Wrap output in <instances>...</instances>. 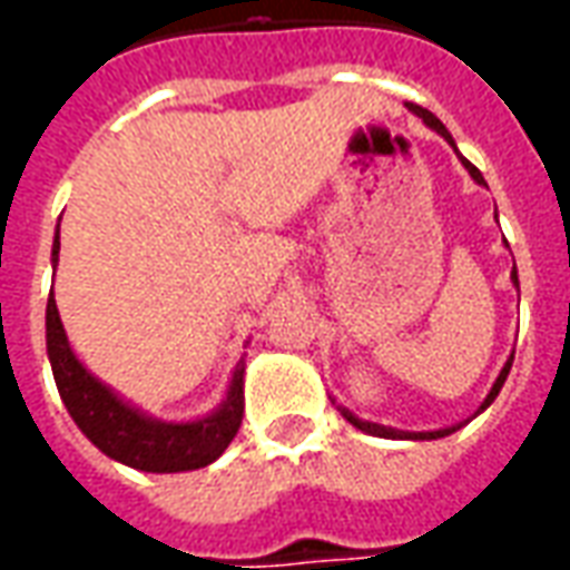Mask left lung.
<instances>
[{
    "mask_svg": "<svg viewBox=\"0 0 570 570\" xmlns=\"http://www.w3.org/2000/svg\"><path fill=\"white\" fill-rule=\"evenodd\" d=\"M409 109H412V112H415V116H419L421 121H424V125H428L430 130H436V134H440V137H445V140H449V142H452V146H454L452 134H449V130H445V125H442L440 118L433 116V112H428V109H421V106H415V104H409ZM461 164H464L466 170H470V176H473V179H476L479 186H485V179H482V174H479V170H476V167H473V164L466 161V158H461ZM510 277H513V284L519 286V274H515V265H513V274H510ZM510 366H513V357H510V360H507V363H503L501 375H498V382L491 384L489 396H485V403H482V406H479V412H482V409H489L491 403H494V396L501 394L503 382H507V375H510ZM338 409H342V406H338ZM342 415H345V419L351 421V424H354V428L363 430V433H372V436H384V440H440V436H449V433H454V428H445V430H430V433H409V430L384 428V424H372V421H360L357 415H354V412H347V409H342Z\"/></svg>",
    "mask_w": 570,
    "mask_h": 570,
    "instance_id": "obj_1",
    "label": "left lung"
}]
</instances>
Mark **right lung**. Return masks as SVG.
<instances>
[{"mask_svg": "<svg viewBox=\"0 0 570 570\" xmlns=\"http://www.w3.org/2000/svg\"><path fill=\"white\" fill-rule=\"evenodd\" d=\"M57 253H60V232L55 235V249H51L55 265ZM45 330H48V360L63 406L69 409L81 433L109 458L146 473H183V470L213 464L228 449V442L235 440L244 419V360L232 375L223 406L207 419L176 424V421L149 419L146 412L125 403L81 366L57 314L55 293L48 296Z\"/></svg>", "mask_w": 570, "mask_h": 570, "instance_id": "add662e5", "label": "right lung"}]
</instances>
